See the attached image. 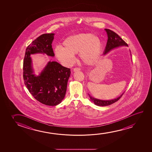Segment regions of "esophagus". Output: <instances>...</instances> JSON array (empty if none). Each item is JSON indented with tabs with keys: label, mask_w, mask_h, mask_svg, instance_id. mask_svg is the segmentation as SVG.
Wrapping results in <instances>:
<instances>
[{
	"label": "esophagus",
	"mask_w": 152,
	"mask_h": 152,
	"mask_svg": "<svg viewBox=\"0 0 152 152\" xmlns=\"http://www.w3.org/2000/svg\"><path fill=\"white\" fill-rule=\"evenodd\" d=\"M73 71H74V72L80 71V68H78V67H75V68H74V69H73Z\"/></svg>",
	"instance_id": "obj_1"
}]
</instances>
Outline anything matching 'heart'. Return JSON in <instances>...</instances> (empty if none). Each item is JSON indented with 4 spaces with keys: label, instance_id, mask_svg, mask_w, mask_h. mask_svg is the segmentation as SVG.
<instances>
[{
    "label": "heart",
    "instance_id": "1",
    "mask_svg": "<svg viewBox=\"0 0 152 152\" xmlns=\"http://www.w3.org/2000/svg\"><path fill=\"white\" fill-rule=\"evenodd\" d=\"M63 46H56L54 52L58 60L66 65L73 64L77 53L84 63L92 64L98 60L102 49L100 38L91 33L69 36L63 42Z\"/></svg>",
    "mask_w": 152,
    "mask_h": 152
}]
</instances>
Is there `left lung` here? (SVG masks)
<instances>
[{
	"instance_id": "left-lung-1",
	"label": "left lung",
	"mask_w": 152,
	"mask_h": 152,
	"mask_svg": "<svg viewBox=\"0 0 152 152\" xmlns=\"http://www.w3.org/2000/svg\"><path fill=\"white\" fill-rule=\"evenodd\" d=\"M105 30L106 31L108 39L107 41L106 47L103 53L104 55L107 53L109 51H110V50H112L114 48L118 47L120 46H128L127 43L121 37H119V36L118 34L115 33L114 31H112L109 29H105ZM123 94H122L121 96H119L116 99L105 101V100H99L96 98H93L88 94L91 101L94 102V104H96V105L100 106H107V105H110V104H113L114 103L117 102L118 100H119Z\"/></svg>"
}]
</instances>
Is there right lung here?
I'll use <instances>...</instances> for the list:
<instances>
[{"label":"right lung","instance_id":"obj_1","mask_svg":"<svg viewBox=\"0 0 152 152\" xmlns=\"http://www.w3.org/2000/svg\"><path fill=\"white\" fill-rule=\"evenodd\" d=\"M54 34H44L27 46L23 61V79L34 98L48 106H56L64 98L71 69L58 63L49 62L39 75L33 74L31 54L45 53L54 56L52 42Z\"/></svg>","mask_w":152,"mask_h":152}]
</instances>
